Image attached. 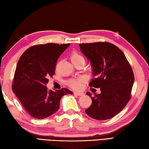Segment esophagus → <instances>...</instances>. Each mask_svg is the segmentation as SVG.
Instances as JSON below:
<instances>
[{
	"label": "esophagus",
	"mask_w": 149,
	"mask_h": 149,
	"mask_svg": "<svg viewBox=\"0 0 149 149\" xmlns=\"http://www.w3.org/2000/svg\"><path fill=\"white\" fill-rule=\"evenodd\" d=\"M74 94L77 95L78 96H83L85 94V93L84 92H82V91H74Z\"/></svg>",
	"instance_id": "obj_1"
}]
</instances>
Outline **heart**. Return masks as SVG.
I'll use <instances>...</instances> for the list:
<instances>
[{"mask_svg": "<svg viewBox=\"0 0 149 149\" xmlns=\"http://www.w3.org/2000/svg\"><path fill=\"white\" fill-rule=\"evenodd\" d=\"M71 61L74 64V63L79 62H85V60L84 57L81 55L80 54L77 53V52H74L70 57ZM84 78L82 77H78L75 78V79H72L69 80L67 82V84L69 85L70 87L73 88V89H80L83 83H84Z\"/></svg>", "mask_w": 149, "mask_h": 149, "instance_id": "heart-1", "label": "heart"}]
</instances>
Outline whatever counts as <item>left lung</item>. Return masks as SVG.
<instances>
[{
  "mask_svg": "<svg viewBox=\"0 0 149 149\" xmlns=\"http://www.w3.org/2000/svg\"><path fill=\"white\" fill-rule=\"evenodd\" d=\"M81 51L91 64L94 78L90 87L100 88L101 93L92 96V104L85 110L93 119L106 120L115 116L131 99L134 74L123 52L108 42L79 44Z\"/></svg>",
  "mask_w": 149,
  "mask_h": 149,
  "instance_id": "obj_1",
  "label": "left lung"
}]
</instances>
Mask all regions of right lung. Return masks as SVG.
Masks as SVG:
<instances>
[{
    "mask_svg": "<svg viewBox=\"0 0 149 149\" xmlns=\"http://www.w3.org/2000/svg\"><path fill=\"white\" fill-rule=\"evenodd\" d=\"M70 43H47L32 46L17 62L12 91L30 116L45 119L56 112L63 96L72 94L66 88L48 91V78L55 74L57 60Z\"/></svg>",
    "mask_w": 149,
    "mask_h": 149,
    "instance_id": "right-lung-1",
    "label": "right lung"
}]
</instances>
